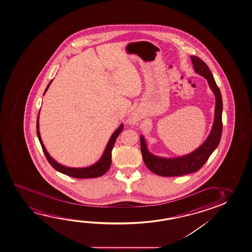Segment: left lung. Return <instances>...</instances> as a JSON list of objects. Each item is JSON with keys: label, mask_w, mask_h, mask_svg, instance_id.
<instances>
[{"label": "left lung", "mask_w": 252, "mask_h": 252, "mask_svg": "<svg viewBox=\"0 0 252 252\" xmlns=\"http://www.w3.org/2000/svg\"><path fill=\"white\" fill-rule=\"evenodd\" d=\"M196 73L204 76L208 81L210 88H212L216 97L215 117L212 131L207 139L202 146H199L191 154L176 158H164L157 157L150 154L146 147L143 136L140 137V148L143 159L150 171L163 177H176L197 172L208 160L214 150L219 146L222 131V101L221 92L216 84L212 72L208 66L197 56H190Z\"/></svg>", "instance_id": "left-lung-1"}]
</instances>
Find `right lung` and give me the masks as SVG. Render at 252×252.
<instances>
[{
	"label": "right lung",
	"mask_w": 252,
	"mask_h": 252,
	"mask_svg": "<svg viewBox=\"0 0 252 252\" xmlns=\"http://www.w3.org/2000/svg\"><path fill=\"white\" fill-rule=\"evenodd\" d=\"M52 81H53V80L49 82V84L48 85V87H47L46 90H45V93L48 90V88H49V85L51 84ZM123 128H124L123 124L121 125V126L113 132V135L111 136L109 142H108L107 146H106V150L104 152L102 157L97 163H95L94 164H93V165L89 166V167L71 168L66 167V166H64L62 164H59L54 158H52L50 157V155L47 152V150L45 148L43 143H42V140H41V138H40V131H39V114H38V118H37L36 123L37 136H38V139L40 140V146L42 147L44 154H45V156L47 158L48 163L51 164L52 166L55 168L56 171L62 172L63 174H66V175L70 176V177L75 178V179L97 178V177H100L103 174H105L109 170L111 163H112V150H113V146H114L115 141H116L117 137L120 135V133L123 130Z\"/></svg>",
	"instance_id": "right-lung-1"
}]
</instances>
